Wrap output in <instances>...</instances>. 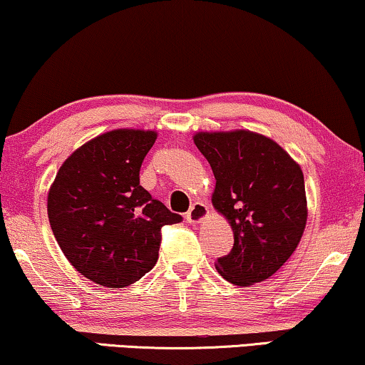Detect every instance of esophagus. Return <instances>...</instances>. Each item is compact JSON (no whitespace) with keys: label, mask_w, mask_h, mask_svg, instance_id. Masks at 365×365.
<instances>
[{"label":"esophagus","mask_w":365,"mask_h":365,"mask_svg":"<svg viewBox=\"0 0 365 365\" xmlns=\"http://www.w3.org/2000/svg\"><path fill=\"white\" fill-rule=\"evenodd\" d=\"M207 214H209V207L206 206V204L196 202V204H192V207L187 211L186 221L189 224H199L202 219L207 217Z\"/></svg>","instance_id":"1"}]
</instances>
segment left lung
<instances>
[{
	"label": "left lung",
	"instance_id": "obj_1",
	"mask_svg": "<svg viewBox=\"0 0 365 365\" xmlns=\"http://www.w3.org/2000/svg\"><path fill=\"white\" fill-rule=\"evenodd\" d=\"M216 178L212 204L231 224L234 246L217 271L237 286L271 277L296 251L307 221L302 169L272 139L251 131L194 136Z\"/></svg>",
	"mask_w": 365,
	"mask_h": 365
}]
</instances>
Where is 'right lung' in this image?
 <instances>
[{
  "label": "right lung",
  "instance_id": "right-lung-1",
  "mask_svg": "<svg viewBox=\"0 0 365 365\" xmlns=\"http://www.w3.org/2000/svg\"><path fill=\"white\" fill-rule=\"evenodd\" d=\"M154 131L116 129L69 156L48 194L53 234L71 266L104 287L136 282L158 262L161 229L182 221L139 184Z\"/></svg>",
  "mask_w": 365,
  "mask_h": 365
}]
</instances>
